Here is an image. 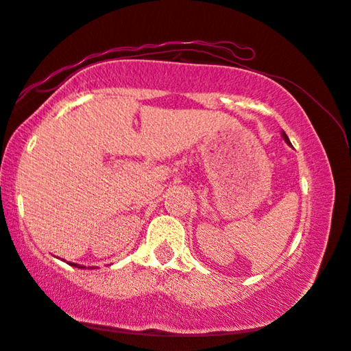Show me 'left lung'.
<instances>
[{
  "instance_id": "1",
  "label": "left lung",
  "mask_w": 351,
  "mask_h": 351,
  "mask_svg": "<svg viewBox=\"0 0 351 351\" xmlns=\"http://www.w3.org/2000/svg\"><path fill=\"white\" fill-rule=\"evenodd\" d=\"M281 134H282V138H285V141H286V143H289V145H291V141H289V137L286 136V132H285V131H282V132H281Z\"/></svg>"
}]
</instances>
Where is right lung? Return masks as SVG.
I'll return each mask as SVG.
<instances>
[{
	"label": "right lung",
	"mask_w": 351,
	"mask_h": 351,
	"mask_svg": "<svg viewBox=\"0 0 351 351\" xmlns=\"http://www.w3.org/2000/svg\"><path fill=\"white\" fill-rule=\"evenodd\" d=\"M70 265H73V267H77V269H86L84 265H80V264H75V263H69Z\"/></svg>",
	"instance_id": "obj_1"
}]
</instances>
